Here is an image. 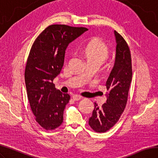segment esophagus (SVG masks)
I'll use <instances>...</instances> for the list:
<instances>
[{
	"label": "esophagus",
	"mask_w": 158,
	"mask_h": 158,
	"mask_svg": "<svg viewBox=\"0 0 158 158\" xmlns=\"http://www.w3.org/2000/svg\"><path fill=\"white\" fill-rule=\"evenodd\" d=\"M82 97H81L80 95H78V94H74L72 96V98L73 100H74V101H79V100L81 99Z\"/></svg>",
	"instance_id": "obj_1"
}]
</instances>
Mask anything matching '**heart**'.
Wrapping results in <instances>:
<instances>
[{
    "label": "heart",
    "instance_id": "heart-1",
    "mask_svg": "<svg viewBox=\"0 0 158 158\" xmlns=\"http://www.w3.org/2000/svg\"><path fill=\"white\" fill-rule=\"evenodd\" d=\"M83 52L88 61L103 64L109 56L108 46L101 39L95 37L92 39L84 48Z\"/></svg>",
    "mask_w": 158,
    "mask_h": 158
}]
</instances>
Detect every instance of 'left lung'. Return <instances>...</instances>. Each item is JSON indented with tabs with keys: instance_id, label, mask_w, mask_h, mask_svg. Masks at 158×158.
I'll return each mask as SVG.
<instances>
[{
	"instance_id": "left-lung-1",
	"label": "left lung",
	"mask_w": 158,
	"mask_h": 158,
	"mask_svg": "<svg viewBox=\"0 0 158 158\" xmlns=\"http://www.w3.org/2000/svg\"><path fill=\"white\" fill-rule=\"evenodd\" d=\"M117 48L114 67L106 82L107 100L94 109L88 124L97 133H105L117 123L123 113L127 102L129 86L132 79L131 56L129 45L120 34L114 31Z\"/></svg>"
}]
</instances>
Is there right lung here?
I'll use <instances>...</instances> for the list:
<instances>
[{
	"instance_id": "obj_1",
	"label": "right lung",
	"mask_w": 158,
	"mask_h": 158,
	"mask_svg": "<svg viewBox=\"0 0 158 158\" xmlns=\"http://www.w3.org/2000/svg\"><path fill=\"white\" fill-rule=\"evenodd\" d=\"M87 30L82 27L49 25L31 48L25 71L27 92L35 121L45 130L56 129L62 123L70 96L56 90L53 81L63 67L68 44Z\"/></svg>"
}]
</instances>
